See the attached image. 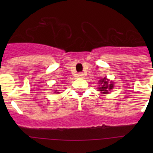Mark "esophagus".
<instances>
[{
  "instance_id": "obj_1",
  "label": "esophagus",
  "mask_w": 153,
  "mask_h": 153,
  "mask_svg": "<svg viewBox=\"0 0 153 153\" xmlns=\"http://www.w3.org/2000/svg\"><path fill=\"white\" fill-rule=\"evenodd\" d=\"M83 76H84V74L81 73H81H78V78H83Z\"/></svg>"
}]
</instances>
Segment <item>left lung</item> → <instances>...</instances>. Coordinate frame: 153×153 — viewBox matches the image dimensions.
I'll return each mask as SVG.
<instances>
[{
	"label": "left lung",
	"instance_id": "8db88e82",
	"mask_svg": "<svg viewBox=\"0 0 153 153\" xmlns=\"http://www.w3.org/2000/svg\"><path fill=\"white\" fill-rule=\"evenodd\" d=\"M99 83L101 84V86L98 87V89H99L100 92L104 94L108 93L109 92L108 91L111 90L113 88L112 83L109 82V81H107V79H106V78H103V79L100 80Z\"/></svg>",
	"mask_w": 153,
	"mask_h": 153
}]
</instances>
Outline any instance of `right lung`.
I'll return each instance as SVG.
<instances>
[{
    "instance_id": "1",
    "label": "right lung",
    "mask_w": 153,
    "mask_h": 153,
    "mask_svg": "<svg viewBox=\"0 0 153 153\" xmlns=\"http://www.w3.org/2000/svg\"><path fill=\"white\" fill-rule=\"evenodd\" d=\"M56 91H58V90H56ZM57 93H59V92H57Z\"/></svg>"
}]
</instances>
